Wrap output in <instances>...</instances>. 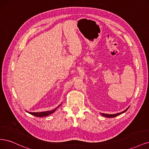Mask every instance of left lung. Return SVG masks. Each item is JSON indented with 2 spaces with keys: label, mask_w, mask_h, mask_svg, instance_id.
I'll return each mask as SVG.
<instances>
[{
  "label": "left lung",
  "mask_w": 149,
  "mask_h": 149,
  "mask_svg": "<svg viewBox=\"0 0 149 149\" xmlns=\"http://www.w3.org/2000/svg\"><path fill=\"white\" fill-rule=\"evenodd\" d=\"M129 107H127V109H126L125 111H124L123 112H119V113H117V114H104V113H101V115H102V116H105V117H106V118H114V117H116V116H119V115H120V114H121L124 113V112H125L126 111H127V110L129 109Z\"/></svg>",
  "instance_id": "left-lung-1"
}]
</instances>
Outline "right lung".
<instances>
[{
	"label": "right lung",
	"mask_w": 149,
	"mask_h": 149,
	"mask_svg": "<svg viewBox=\"0 0 149 149\" xmlns=\"http://www.w3.org/2000/svg\"><path fill=\"white\" fill-rule=\"evenodd\" d=\"M61 104H60L56 108H55V109L52 110V111H45V112H27L28 113L31 114V115H33L35 116H37V117H45V116H47L49 114H52V113H53L54 112H55L58 107H59L60 106Z\"/></svg>",
	"instance_id": "1"
}]
</instances>
